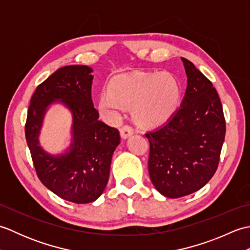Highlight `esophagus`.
Instances as JSON below:
<instances>
[{
	"instance_id": "obj_1",
	"label": "esophagus",
	"mask_w": 250,
	"mask_h": 250,
	"mask_svg": "<svg viewBox=\"0 0 250 250\" xmlns=\"http://www.w3.org/2000/svg\"><path fill=\"white\" fill-rule=\"evenodd\" d=\"M133 133H134V130L130 125H124L120 129V135L124 140H126L130 135H132Z\"/></svg>"
}]
</instances>
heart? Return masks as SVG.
Returning a JSON list of instances; mask_svg holds the SVG:
<instances>
[{
	"label": "heart",
	"mask_w": 250,
	"mask_h": 250,
	"mask_svg": "<svg viewBox=\"0 0 250 250\" xmlns=\"http://www.w3.org/2000/svg\"><path fill=\"white\" fill-rule=\"evenodd\" d=\"M182 88L169 73H136L111 79L108 91L101 93L99 110L108 120L120 118L125 106H133L141 125L155 126L166 122L177 110Z\"/></svg>",
	"instance_id": "heart-1"
}]
</instances>
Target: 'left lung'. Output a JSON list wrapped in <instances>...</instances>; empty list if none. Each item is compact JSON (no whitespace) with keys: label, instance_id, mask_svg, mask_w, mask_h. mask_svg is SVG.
I'll return each instance as SVG.
<instances>
[{"label":"left lung","instance_id":"left-lung-1","mask_svg":"<svg viewBox=\"0 0 250 250\" xmlns=\"http://www.w3.org/2000/svg\"><path fill=\"white\" fill-rule=\"evenodd\" d=\"M187 89L180 107L166 124L145 134L148 171L155 188L177 199L200 190L218 167L226 135L221 101L208 79L182 58Z\"/></svg>","mask_w":250,"mask_h":250}]
</instances>
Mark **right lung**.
I'll return each mask as SVG.
<instances>
[{
	"label": "right lung",
	"instance_id": "right-lung-1",
	"mask_svg": "<svg viewBox=\"0 0 250 250\" xmlns=\"http://www.w3.org/2000/svg\"><path fill=\"white\" fill-rule=\"evenodd\" d=\"M93 70L68 65L57 70L37 86L31 98L25 139L40 180L61 199L86 204L103 193L109 177L113 153L120 143L119 131L99 119L91 99ZM60 103L71 111L72 140L68 149L52 155L38 137L46 110Z\"/></svg>",
	"mask_w": 250,
	"mask_h": 250
}]
</instances>
